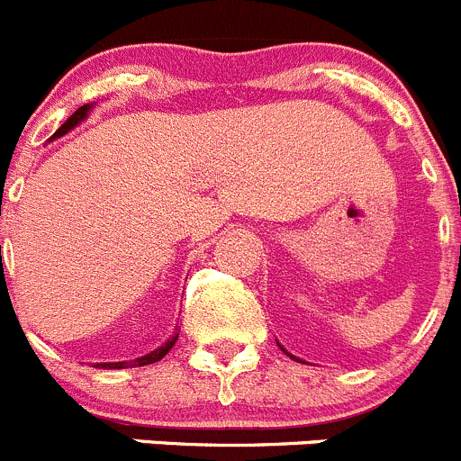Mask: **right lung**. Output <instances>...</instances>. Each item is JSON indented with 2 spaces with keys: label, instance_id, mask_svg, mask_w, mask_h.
Returning a JSON list of instances; mask_svg holds the SVG:
<instances>
[{
  "label": "right lung",
  "instance_id": "add662e5",
  "mask_svg": "<svg viewBox=\"0 0 461 461\" xmlns=\"http://www.w3.org/2000/svg\"><path fill=\"white\" fill-rule=\"evenodd\" d=\"M91 107H94V104H82V107H77L76 112L71 113L69 118H67V122H65V125H62L60 130H58L56 134H53V139H58V136L67 134V131H69L71 127H76L77 122L82 121V118H86V112H89ZM176 339H179V334H175V336H172L170 340H167L166 345H161V348H158V349H154V352L145 354V357L136 358V361H130V363H127V361H122V363H95V367H104V370H122V367H140V366H149V363H157V361H161V358L166 357V354L170 352L172 348H175Z\"/></svg>",
  "mask_w": 461,
  "mask_h": 461
}]
</instances>
